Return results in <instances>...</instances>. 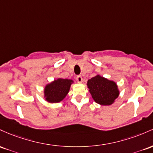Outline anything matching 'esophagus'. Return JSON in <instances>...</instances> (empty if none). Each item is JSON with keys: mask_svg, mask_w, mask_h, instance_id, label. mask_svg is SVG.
<instances>
[{"mask_svg": "<svg viewBox=\"0 0 153 153\" xmlns=\"http://www.w3.org/2000/svg\"><path fill=\"white\" fill-rule=\"evenodd\" d=\"M76 81L78 83H82L83 82V79H82V76H76Z\"/></svg>", "mask_w": 153, "mask_h": 153, "instance_id": "1", "label": "esophagus"}]
</instances>
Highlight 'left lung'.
<instances>
[{
    "mask_svg": "<svg viewBox=\"0 0 153 153\" xmlns=\"http://www.w3.org/2000/svg\"><path fill=\"white\" fill-rule=\"evenodd\" d=\"M87 85L92 99L101 105H112L120 94L116 82L100 74L89 79Z\"/></svg>",
    "mask_w": 153,
    "mask_h": 153,
    "instance_id": "obj_1",
    "label": "left lung"
}]
</instances>
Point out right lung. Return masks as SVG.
I'll use <instances>...</instances> for the list:
<instances>
[{
	"instance_id": "1",
	"label": "right lung",
	"mask_w": 153,
	"mask_h": 153,
	"mask_svg": "<svg viewBox=\"0 0 153 153\" xmlns=\"http://www.w3.org/2000/svg\"><path fill=\"white\" fill-rule=\"evenodd\" d=\"M74 80L58 78L45 86L44 98L50 103H57L63 100L69 92Z\"/></svg>"
}]
</instances>
